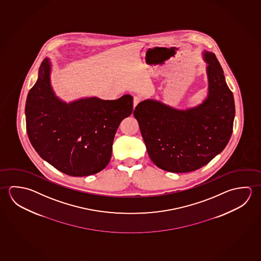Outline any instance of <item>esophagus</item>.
Listing matches in <instances>:
<instances>
[{"label":"esophagus","mask_w":261,"mask_h":261,"mask_svg":"<svg viewBox=\"0 0 261 261\" xmlns=\"http://www.w3.org/2000/svg\"><path fill=\"white\" fill-rule=\"evenodd\" d=\"M141 101H142V98H141V97H134V98H133V108L135 109L138 104H139Z\"/></svg>","instance_id":"34e87169"}]
</instances>
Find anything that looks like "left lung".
Wrapping results in <instances>:
<instances>
[{"label": "left lung", "instance_id": "obj_1", "mask_svg": "<svg viewBox=\"0 0 261 261\" xmlns=\"http://www.w3.org/2000/svg\"><path fill=\"white\" fill-rule=\"evenodd\" d=\"M204 59L209 93L203 104L178 111L147 99L133 112L150 160L164 171L189 172L202 168L225 149L233 133V93L216 55L205 52Z\"/></svg>", "mask_w": 261, "mask_h": 261}]
</instances>
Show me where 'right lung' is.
<instances>
[{"label": "right lung", "instance_id": "add662e5", "mask_svg": "<svg viewBox=\"0 0 261 261\" xmlns=\"http://www.w3.org/2000/svg\"><path fill=\"white\" fill-rule=\"evenodd\" d=\"M49 74L50 63L45 58L25 105L32 145L41 158L67 175L88 176L100 172L111 161L119 124L133 113V97H90L66 104L55 96Z\"/></svg>", "mask_w": 261, "mask_h": 261}]
</instances>
